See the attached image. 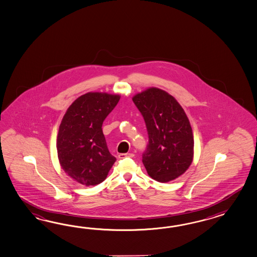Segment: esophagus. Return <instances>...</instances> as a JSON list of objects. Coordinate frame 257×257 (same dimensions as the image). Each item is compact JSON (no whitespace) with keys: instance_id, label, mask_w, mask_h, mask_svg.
Listing matches in <instances>:
<instances>
[{"instance_id":"1","label":"esophagus","mask_w":257,"mask_h":257,"mask_svg":"<svg viewBox=\"0 0 257 257\" xmlns=\"http://www.w3.org/2000/svg\"><path fill=\"white\" fill-rule=\"evenodd\" d=\"M134 156H135V154L132 153H120V154H118V158H119V159H123L125 157H134Z\"/></svg>"}]
</instances>
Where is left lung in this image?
Wrapping results in <instances>:
<instances>
[{"instance_id":"8db88e82","label":"left lung","mask_w":257,"mask_h":257,"mask_svg":"<svg viewBox=\"0 0 257 257\" xmlns=\"http://www.w3.org/2000/svg\"><path fill=\"white\" fill-rule=\"evenodd\" d=\"M149 134L143 154L148 175L168 182L185 173L194 160V135L181 104L166 90L150 87L133 96Z\"/></svg>"}]
</instances>
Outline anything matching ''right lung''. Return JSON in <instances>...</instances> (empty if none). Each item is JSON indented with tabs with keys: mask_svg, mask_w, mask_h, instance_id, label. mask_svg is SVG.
Returning a JSON list of instances; mask_svg holds the SVG:
<instances>
[{
	"mask_svg": "<svg viewBox=\"0 0 257 257\" xmlns=\"http://www.w3.org/2000/svg\"><path fill=\"white\" fill-rule=\"evenodd\" d=\"M119 94L90 91L76 98L63 116L57 136L58 159L76 182L94 186L105 180L116 158L111 155L102 125Z\"/></svg>",
	"mask_w": 257,
	"mask_h": 257,
	"instance_id": "1",
	"label": "right lung"
}]
</instances>
